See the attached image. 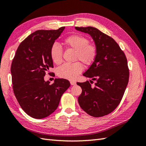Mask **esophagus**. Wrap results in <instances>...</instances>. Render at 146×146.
Masks as SVG:
<instances>
[{"label": "esophagus", "mask_w": 146, "mask_h": 146, "mask_svg": "<svg viewBox=\"0 0 146 146\" xmlns=\"http://www.w3.org/2000/svg\"><path fill=\"white\" fill-rule=\"evenodd\" d=\"M70 83L71 85H76V82L75 81H70Z\"/></svg>", "instance_id": "34e87169"}]
</instances>
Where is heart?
<instances>
[{
  "mask_svg": "<svg viewBox=\"0 0 146 146\" xmlns=\"http://www.w3.org/2000/svg\"><path fill=\"white\" fill-rule=\"evenodd\" d=\"M89 40L79 35H73L63 40L64 46L68 49L75 51V60H79L86 66H90L95 61L97 56V49L95 45L90 44ZM51 56L54 63L60 64L63 61V51L58 44H54L51 48ZM83 66L81 63L64 64L58 68V75L63 78L74 80L82 72Z\"/></svg>",
  "mask_w": 146,
  "mask_h": 146,
  "instance_id": "obj_1",
  "label": "heart"
}]
</instances>
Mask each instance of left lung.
Wrapping results in <instances>:
<instances>
[{"mask_svg": "<svg viewBox=\"0 0 146 146\" xmlns=\"http://www.w3.org/2000/svg\"><path fill=\"white\" fill-rule=\"evenodd\" d=\"M92 37L97 49L95 61L83 74L91 80L77 82L82 93L78 98L80 107L88 115L100 117L111 113L122 100L128 84L129 71L125 55L111 37L94 27H75ZM96 80L94 87L90 83Z\"/></svg>", "mask_w": 146, "mask_h": 146, "instance_id": "8db88e82", "label": "left lung"}]
</instances>
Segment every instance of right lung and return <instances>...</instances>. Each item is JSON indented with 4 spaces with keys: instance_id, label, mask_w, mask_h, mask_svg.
<instances>
[{
    "instance_id": "obj_1",
    "label": "right lung",
    "mask_w": 146,
    "mask_h": 146,
    "mask_svg": "<svg viewBox=\"0 0 146 146\" xmlns=\"http://www.w3.org/2000/svg\"><path fill=\"white\" fill-rule=\"evenodd\" d=\"M65 27L57 30H38L19 46L11 65L12 87L20 106L35 119L47 117L56 110L68 80L56 78L52 84L44 77L53 68L51 48Z\"/></svg>"
}]
</instances>
